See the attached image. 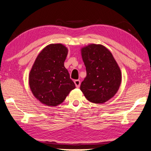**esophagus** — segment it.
<instances>
[{
  "instance_id": "1",
  "label": "esophagus",
  "mask_w": 151,
  "mask_h": 151,
  "mask_svg": "<svg viewBox=\"0 0 151 151\" xmlns=\"http://www.w3.org/2000/svg\"><path fill=\"white\" fill-rule=\"evenodd\" d=\"M74 83H75L76 86L77 88H78L79 86H80V85H81V81L79 80H75V81H74Z\"/></svg>"
}]
</instances>
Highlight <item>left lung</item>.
<instances>
[{"label": "left lung", "instance_id": "left-lung-1", "mask_svg": "<svg viewBox=\"0 0 151 151\" xmlns=\"http://www.w3.org/2000/svg\"><path fill=\"white\" fill-rule=\"evenodd\" d=\"M86 76L81 90L91 103L103 104L117 93L122 80L118 64L112 53L101 45L91 44L81 48Z\"/></svg>", "mask_w": 151, "mask_h": 151}]
</instances>
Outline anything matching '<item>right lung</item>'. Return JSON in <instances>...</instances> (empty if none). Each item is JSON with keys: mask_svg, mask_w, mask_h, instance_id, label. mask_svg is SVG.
I'll return each instance as SVG.
<instances>
[{"mask_svg": "<svg viewBox=\"0 0 151 151\" xmlns=\"http://www.w3.org/2000/svg\"><path fill=\"white\" fill-rule=\"evenodd\" d=\"M68 49L62 44H50L43 48L33 64L29 77L32 93L40 103L55 106L65 101L75 88L64 63Z\"/></svg>", "mask_w": 151, "mask_h": 151, "instance_id": "1", "label": "right lung"}]
</instances>
